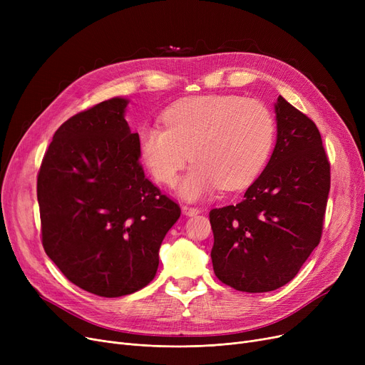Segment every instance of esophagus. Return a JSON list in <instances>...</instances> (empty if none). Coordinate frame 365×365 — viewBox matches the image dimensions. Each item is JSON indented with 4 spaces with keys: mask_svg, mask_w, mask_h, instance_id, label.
<instances>
[{
    "mask_svg": "<svg viewBox=\"0 0 365 365\" xmlns=\"http://www.w3.org/2000/svg\"><path fill=\"white\" fill-rule=\"evenodd\" d=\"M182 210H183V215H186V216H197V215H200L201 213V210L200 208H197V207H189V205H183L182 207Z\"/></svg>",
    "mask_w": 365,
    "mask_h": 365,
    "instance_id": "34e87169",
    "label": "esophagus"
}]
</instances>
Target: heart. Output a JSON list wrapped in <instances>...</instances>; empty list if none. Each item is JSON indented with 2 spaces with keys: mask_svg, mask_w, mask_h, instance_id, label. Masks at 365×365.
Returning a JSON list of instances; mask_svg holds the SVG:
<instances>
[{
  "mask_svg": "<svg viewBox=\"0 0 365 365\" xmlns=\"http://www.w3.org/2000/svg\"><path fill=\"white\" fill-rule=\"evenodd\" d=\"M164 125L139 130V153L150 175L175 185L190 160L194 165L180 183L186 200H201L223 186L250 185L264 167L275 140V118L257 99L234 94L192 96L165 109Z\"/></svg>",
  "mask_w": 365,
  "mask_h": 365,
  "instance_id": "b5f03b06",
  "label": "heart"
}]
</instances>
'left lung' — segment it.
<instances>
[{
  "label": "left lung",
  "instance_id": "left-lung-1",
  "mask_svg": "<svg viewBox=\"0 0 365 365\" xmlns=\"http://www.w3.org/2000/svg\"><path fill=\"white\" fill-rule=\"evenodd\" d=\"M277 145L237 205L210 212L216 277L245 293L290 282L319 244L330 163L315 123L279 96Z\"/></svg>",
  "mask_w": 365,
  "mask_h": 365
}]
</instances>
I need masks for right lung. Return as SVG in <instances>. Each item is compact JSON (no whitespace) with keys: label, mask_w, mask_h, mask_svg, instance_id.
Returning a JSON list of instances; mask_svg holds the SVG:
<instances>
[{"label":"right lung","mask_w":365,"mask_h":365,"mask_svg":"<svg viewBox=\"0 0 365 365\" xmlns=\"http://www.w3.org/2000/svg\"><path fill=\"white\" fill-rule=\"evenodd\" d=\"M113 98L54 133L38 171L43 247L80 289L120 297L157 274L160 247L180 207L145 178L139 134Z\"/></svg>","instance_id":"right-lung-1"}]
</instances>
